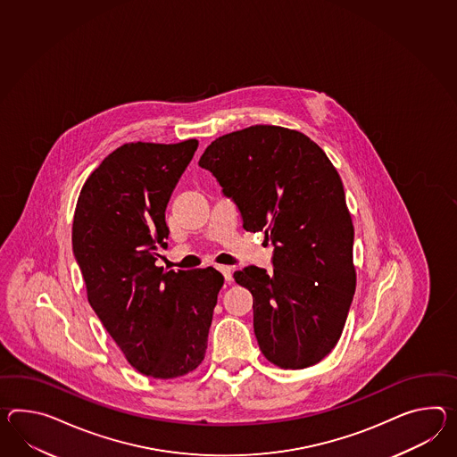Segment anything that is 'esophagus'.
Returning <instances> with one entry per match:
<instances>
[{
	"label": "esophagus",
	"mask_w": 457,
	"mask_h": 457,
	"mask_svg": "<svg viewBox=\"0 0 457 457\" xmlns=\"http://www.w3.org/2000/svg\"><path fill=\"white\" fill-rule=\"evenodd\" d=\"M218 270L223 274L226 282L233 280V269L229 268V266H218Z\"/></svg>",
	"instance_id": "obj_1"
}]
</instances>
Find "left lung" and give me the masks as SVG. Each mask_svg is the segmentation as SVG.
<instances>
[{"instance_id": "1", "label": "left lung", "mask_w": 457, "mask_h": 457, "mask_svg": "<svg viewBox=\"0 0 457 457\" xmlns=\"http://www.w3.org/2000/svg\"><path fill=\"white\" fill-rule=\"evenodd\" d=\"M249 233L274 245L272 272L236 270L251 290L254 334L276 367L299 370L334 350L356 287L353 223L338 171L307 135L253 125L212 142L200 158Z\"/></svg>"}]
</instances>
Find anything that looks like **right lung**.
Listing matches in <instances>:
<instances>
[{
    "label": "right lung",
    "mask_w": 457,
    "mask_h": 457,
    "mask_svg": "<svg viewBox=\"0 0 457 457\" xmlns=\"http://www.w3.org/2000/svg\"><path fill=\"white\" fill-rule=\"evenodd\" d=\"M198 140L132 142L105 156L80 189L72 249L87 301L142 375L170 379L200 367L224 278L216 269L165 270V210Z\"/></svg>",
    "instance_id": "1"
}]
</instances>
